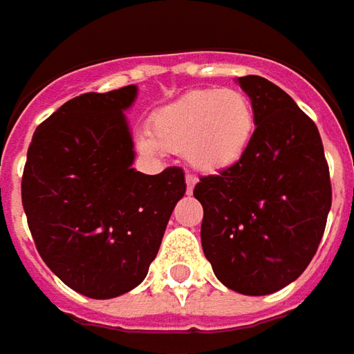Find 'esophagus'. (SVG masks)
<instances>
[{"label":"esophagus","instance_id":"1","mask_svg":"<svg viewBox=\"0 0 354 354\" xmlns=\"http://www.w3.org/2000/svg\"><path fill=\"white\" fill-rule=\"evenodd\" d=\"M196 182H198V178L194 176V174H186V190H188V194L194 190Z\"/></svg>","mask_w":354,"mask_h":354}]
</instances>
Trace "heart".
Returning <instances> with one entry per match:
<instances>
[{
    "mask_svg": "<svg viewBox=\"0 0 354 354\" xmlns=\"http://www.w3.org/2000/svg\"><path fill=\"white\" fill-rule=\"evenodd\" d=\"M145 150L184 154L200 172L238 164L254 140L255 111L238 88H196L158 109L148 122Z\"/></svg>",
    "mask_w": 354,
    "mask_h": 354,
    "instance_id": "obj_1",
    "label": "heart"
}]
</instances>
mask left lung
<instances>
[{
	"mask_svg": "<svg viewBox=\"0 0 354 354\" xmlns=\"http://www.w3.org/2000/svg\"><path fill=\"white\" fill-rule=\"evenodd\" d=\"M255 111L243 158L202 176V248L216 277L243 295H268L311 263L330 209V176L315 122L285 91L248 75L238 79Z\"/></svg>",
	"mask_w": 354,
	"mask_h": 354,
	"instance_id": "8db88e82",
	"label": "left lung"
}]
</instances>
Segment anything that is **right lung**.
Wrapping results in <instances>:
<instances>
[{"mask_svg":"<svg viewBox=\"0 0 354 354\" xmlns=\"http://www.w3.org/2000/svg\"><path fill=\"white\" fill-rule=\"evenodd\" d=\"M129 85L85 93L43 120L27 150L21 202L39 255L55 275L93 299H111L147 277L176 202L184 170L148 176L131 168L122 115Z\"/></svg>","mask_w":354,"mask_h":354,"instance_id":"obj_1","label":"right lung"}]
</instances>
